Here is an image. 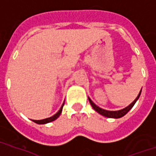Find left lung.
Instances as JSON below:
<instances>
[{
	"label": "left lung",
	"mask_w": 156,
	"mask_h": 156,
	"mask_svg": "<svg viewBox=\"0 0 156 156\" xmlns=\"http://www.w3.org/2000/svg\"><path fill=\"white\" fill-rule=\"evenodd\" d=\"M142 91V90H141ZM141 91H140L139 94L137 95V97L136 98V99L133 101V102L129 105V106H128L127 107H125L124 109L119 110V111H115V112H112V111H107V110L102 109V108H100L99 107H98L97 105H95L94 102H92V100L90 99L89 98V101L90 102V104L93 107V108L97 112H98L99 114H101L103 116L108 117V118H120V117L124 116V115L127 114L129 111L133 107V105L135 104V102H137V100L138 99V98H139L140 94H141Z\"/></svg>",
	"instance_id": "1"
}]
</instances>
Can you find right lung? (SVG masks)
Returning a JSON list of instances; mask_svg holds the SVG:
<instances>
[{"instance_id":"add662e5","label":"right lung","mask_w":156,"mask_h":156,"mask_svg":"<svg viewBox=\"0 0 156 156\" xmlns=\"http://www.w3.org/2000/svg\"><path fill=\"white\" fill-rule=\"evenodd\" d=\"M63 105H64V102H63V104L62 106L61 107L60 110H59L58 112H57L56 114L54 115L53 116L49 117V118H47V119H41V120H35V119H32V121L35 122V123H37V124H47V123H49V122H52L55 120V119L58 118V117L60 115L62 112V107H63Z\"/></svg>"}]
</instances>
